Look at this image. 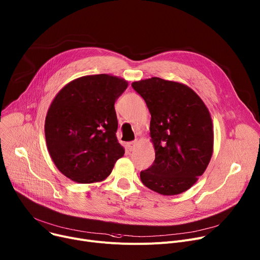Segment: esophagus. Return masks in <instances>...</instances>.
Here are the masks:
<instances>
[{"label": "esophagus", "instance_id": "esophagus-1", "mask_svg": "<svg viewBox=\"0 0 260 260\" xmlns=\"http://www.w3.org/2000/svg\"><path fill=\"white\" fill-rule=\"evenodd\" d=\"M136 146H137V141H136V140H135V141H132V142H129V143L127 144V148H128L129 151L135 150Z\"/></svg>", "mask_w": 260, "mask_h": 260}]
</instances>
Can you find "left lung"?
<instances>
[{"instance_id": "obj_1", "label": "left lung", "mask_w": 260, "mask_h": 260, "mask_svg": "<svg viewBox=\"0 0 260 260\" xmlns=\"http://www.w3.org/2000/svg\"><path fill=\"white\" fill-rule=\"evenodd\" d=\"M133 89L149 110L155 158L140 172L142 183L163 196L180 194L208 166L213 151L210 113L189 86L159 77L135 81Z\"/></svg>"}]
</instances>
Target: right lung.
Masks as SVG:
<instances>
[{
    "mask_svg": "<svg viewBox=\"0 0 260 260\" xmlns=\"http://www.w3.org/2000/svg\"><path fill=\"white\" fill-rule=\"evenodd\" d=\"M127 85L116 76L88 75L68 83L55 96L46 116L45 136L63 176L81 184L100 182L123 157L114 105Z\"/></svg>",
    "mask_w": 260,
    "mask_h": 260,
    "instance_id": "1",
    "label": "right lung"
}]
</instances>
